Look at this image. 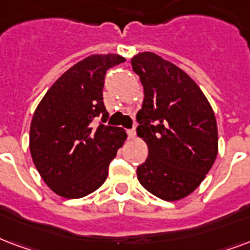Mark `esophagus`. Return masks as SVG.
Wrapping results in <instances>:
<instances>
[{
  "instance_id": "obj_1",
  "label": "esophagus",
  "mask_w": 250,
  "mask_h": 250,
  "mask_svg": "<svg viewBox=\"0 0 250 250\" xmlns=\"http://www.w3.org/2000/svg\"><path fill=\"white\" fill-rule=\"evenodd\" d=\"M127 135H128V138H130V139H135V136H136V131H135V128L128 130L127 131Z\"/></svg>"
}]
</instances>
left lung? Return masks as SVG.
<instances>
[{"mask_svg": "<svg viewBox=\"0 0 250 250\" xmlns=\"http://www.w3.org/2000/svg\"><path fill=\"white\" fill-rule=\"evenodd\" d=\"M131 64L144 88L136 131L148 146L138 179L162 200L184 199L200 186L217 156L214 112L195 81L176 64L149 51L135 55Z\"/></svg>", "mask_w": 250, "mask_h": 250, "instance_id": "8db88e82", "label": "left lung"}]
</instances>
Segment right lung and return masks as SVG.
Here are the masks:
<instances>
[{
    "label": "right lung",
    "instance_id": "right-lung-1",
    "mask_svg": "<svg viewBox=\"0 0 250 250\" xmlns=\"http://www.w3.org/2000/svg\"><path fill=\"white\" fill-rule=\"evenodd\" d=\"M97 54L59 77L37 106L30 125V153L46 186L64 199H81L106 182L108 166L127 139L120 127L103 125L107 70L125 62ZM101 117L99 126L92 125Z\"/></svg>",
    "mask_w": 250,
    "mask_h": 250
}]
</instances>
